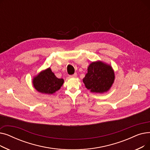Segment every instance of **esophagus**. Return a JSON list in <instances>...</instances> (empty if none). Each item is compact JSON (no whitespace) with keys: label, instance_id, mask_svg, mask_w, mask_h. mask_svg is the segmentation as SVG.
Masks as SVG:
<instances>
[{"label":"esophagus","instance_id":"obj_1","mask_svg":"<svg viewBox=\"0 0 150 150\" xmlns=\"http://www.w3.org/2000/svg\"><path fill=\"white\" fill-rule=\"evenodd\" d=\"M76 75H77L76 73H75L74 74L72 75H70L69 77H70V78H75V77H76Z\"/></svg>","mask_w":150,"mask_h":150}]
</instances>
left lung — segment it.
<instances>
[{
	"mask_svg": "<svg viewBox=\"0 0 150 150\" xmlns=\"http://www.w3.org/2000/svg\"><path fill=\"white\" fill-rule=\"evenodd\" d=\"M114 79L115 74L112 67L98 61L91 63L83 81L86 88L91 92L102 93L111 88Z\"/></svg>",
	"mask_w": 150,
	"mask_h": 150,
	"instance_id": "1",
	"label": "left lung"
}]
</instances>
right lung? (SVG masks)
Returning a JSON list of instances; mask_svg holds the SVG:
<instances>
[{
	"mask_svg": "<svg viewBox=\"0 0 150 150\" xmlns=\"http://www.w3.org/2000/svg\"><path fill=\"white\" fill-rule=\"evenodd\" d=\"M32 82L37 91L49 95L54 93L61 88L64 83V80L58 78L49 67L35 76Z\"/></svg>",
	"mask_w": 150,
	"mask_h": 150,
	"instance_id": "1",
	"label": "right lung"
}]
</instances>
